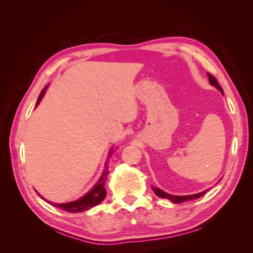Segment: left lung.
Masks as SVG:
<instances>
[{
    "instance_id": "1",
    "label": "left lung",
    "mask_w": 253,
    "mask_h": 253,
    "mask_svg": "<svg viewBox=\"0 0 253 253\" xmlns=\"http://www.w3.org/2000/svg\"><path fill=\"white\" fill-rule=\"evenodd\" d=\"M208 77H209L210 84H211L212 85H214V87H215L216 89H219V90H220L222 93H223V90H222L221 85H219V84H217L215 77H213L212 75H210V74H208ZM152 187H153V191L155 192V194H156L157 196H160V198H162V199H168V200L170 201V202H173V203H183V202H186V201L196 200V199L201 198V196L204 195V194L208 192V190H205V191L201 192V193H198V194H193V195H181V196H178V195H172V194L166 193V192L162 191V190H160V188H157V187H154V186H152Z\"/></svg>"
}]
</instances>
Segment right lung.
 <instances>
[{
    "mask_svg": "<svg viewBox=\"0 0 253 253\" xmlns=\"http://www.w3.org/2000/svg\"><path fill=\"white\" fill-rule=\"evenodd\" d=\"M46 88H48V85H46V87L41 91V93L39 95V98H38V101H37V106L40 104L42 97L44 96ZM111 152H113V151H110V154H111ZM107 175H108V172H107V169H105L104 173H102V175H101V177L99 178V181L97 182L96 185L93 186L87 194L83 196V198H80L79 200L74 201V202H68V203H62V204L52 203V202H49V203L52 204L53 207H55V208L65 210V211L70 212V213L87 211V210L96 207V205L101 203L102 201H104V199L106 198L105 183H106ZM41 198H42V196H41Z\"/></svg>",
    "mask_w": 253,
    "mask_h": 253,
    "instance_id": "right-lung-1",
    "label": "right lung"
}]
</instances>
